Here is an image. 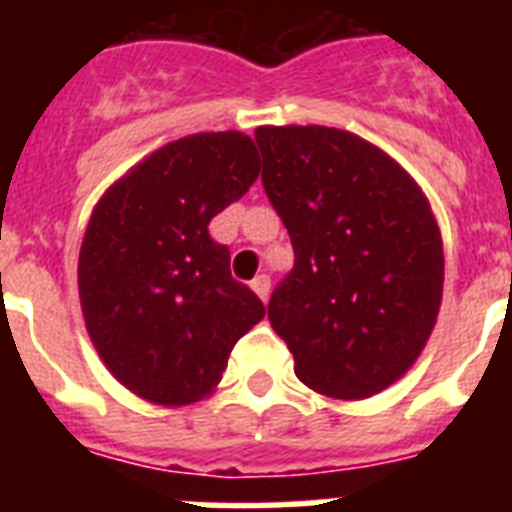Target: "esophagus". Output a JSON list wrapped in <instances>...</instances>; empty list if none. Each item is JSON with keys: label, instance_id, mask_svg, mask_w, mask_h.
<instances>
[{"label": "esophagus", "instance_id": "34e87169", "mask_svg": "<svg viewBox=\"0 0 512 512\" xmlns=\"http://www.w3.org/2000/svg\"><path fill=\"white\" fill-rule=\"evenodd\" d=\"M252 289H255V295L260 297V300H268V295H271V279H268V276H257L255 281H252Z\"/></svg>", "mask_w": 512, "mask_h": 512}]
</instances>
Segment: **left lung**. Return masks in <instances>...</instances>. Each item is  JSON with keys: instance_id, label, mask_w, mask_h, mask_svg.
I'll list each match as a JSON object with an SVG mask.
<instances>
[{"instance_id": "8db88e82", "label": "left lung", "mask_w": 512, "mask_h": 512, "mask_svg": "<svg viewBox=\"0 0 512 512\" xmlns=\"http://www.w3.org/2000/svg\"><path fill=\"white\" fill-rule=\"evenodd\" d=\"M263 185L295 268L268 319L295 374L329 398L390 388L425 348L444 295V244L422 188L364 138L335 127H257Z\"/></svg>"}]
</instances>
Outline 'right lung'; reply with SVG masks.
I'll return each instance as SVG.
<instances>
[{"label": "right lung", "mask_w": 512, "mask_h": 512, "mask_svg": "<svg viewBox=\"0 0 512 512\" xmlns=\"http://www.w3.org/2000/svg\"><path fill=\"white\" fill-rule=\"evenodd\" d=\"M257 175L252 138L199 132L146 156L92 209L79 303L98 356L135 396L164 406L209 396L236 340L265 316L207 231Z\"/></svg>", "instance_id": "obj_1"}]
</instances>
